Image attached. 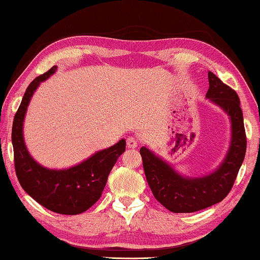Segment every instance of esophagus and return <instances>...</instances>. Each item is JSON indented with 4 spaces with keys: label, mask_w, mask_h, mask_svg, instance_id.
<instances>
[{
    "label": "esophagus",
    "mask_w": 260,
    "mask_h": 260,
    "mask_svg": "<svg viewBox=\"0 0 260 260\" xmlns=\"http://www.w3.org/2000/svg\"><path fill=\"white\" fill-rule=\"evenodd\" d=\"M126 143H127V147H128V148H132V149H134V148H137V147H138V145H139V141H138V139H137V138H134V137H129V138H127V140H126Z\"/></svg>",
    "instance_id": "obj_1"
}]
</instances>
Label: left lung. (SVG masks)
Instances as JSON below:
<instances>
[{"instance_id":"8db88e82","label":"left lung","mask_w":260,"mask_h":260,"mask_svg":"<svg viewBox=\"0 0 260 260\" xmlns=\"http://www.w3.org/2000/svg\"><path fill=\"white\" fill-rule=\"evenodd\" d=\"M206 97L223 109L232 121V142L225 158L213 174L200 178L183 177L146 147L140 149L148 185L158 203L172 213H193L220 203L228 196L244 160L246 135L236 91L208 72Z\"/></svg>"}]
</instances>
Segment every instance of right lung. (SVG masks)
I'll return each mask as SVG.
<instances>
[{"label":"right lung","instance_id":"right-lung-1","mask_svg":"<svg viewBox=\"0 0 260 260\" xmlns=\"http://www.w3.org/2000/svg\"><path fill=\"white\" fill-rule=\"evenodd\" d=\"M55 71L56 66L31 82L15 114L11 132L15 170L20 186L37 203L54 213L76 215L85 212L100 199L110 171L125 151L126 141L120 140L117 145L63 170H53L37 163L24 143L23 121L36 89Z\"/></svg>","mask_w":260,"mask_h":260}]
</instances>
